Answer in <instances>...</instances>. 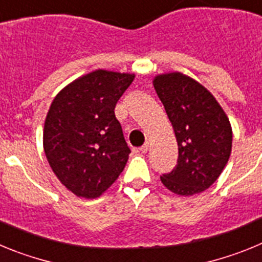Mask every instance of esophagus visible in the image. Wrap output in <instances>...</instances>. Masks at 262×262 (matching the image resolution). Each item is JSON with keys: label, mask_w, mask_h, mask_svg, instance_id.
Returning a JSON list of instances; mask_svg holds the SVG:
<instances>
[{"label": "esophagus", "mask_w": 262, "mask_h": 262, "mask_svg": "<svg viewBox=\"0 0 262 262\" xmlns=\"http://www.w3.org/2000/svg\"><path fill=\"white\" fill-rule=\"evenodd\" d=\"M148 148H149V143H145L144 145H142V147L139 148V151L142 152V154H147Z\"/></svg>", "instance_id": "esophagus-1"}]
</instances>
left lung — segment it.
Masks as SVG:
<instances>
[{"label":"left lung","mask_w":262,"mask_h":262,"mask_svg":"<svg viewBox=\"0 0 262 262\" xmlns=\"http://www.w3.org/2000/svg\"><path fill=\"white\" fill-rule=\"evenodd\" d=\"M154 86L178 144L177 165L160 177L161 182L178 195L201 193L216 181L230 159V120L209 90L180 72L156 76Z\"/></svg>","instance_id":"1"}]
</instances>
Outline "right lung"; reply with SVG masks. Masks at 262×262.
<instances>
[{
    "label": "right lung",
    "mask_w": 262,
    "mask_h": 262,
    "mask_svg": "<svg viewBox=\"0 0 262 262\" xmlns=\"http://www.w3.org/2000/svg\"><path fill=\"white\" fill-rule=\"evenodd\" d=\"M134 77L98 69L71 82L51 103L45 154L60 182L77 196L97 198L123 172L131 149L114 108Z\"/></svg>",
    "instance_id": "right-lung-1"
}]
</instances>
